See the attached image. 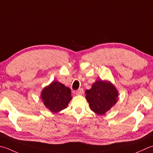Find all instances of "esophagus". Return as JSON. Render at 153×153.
<instances>
[{
	"label": "esophagus",
	"instance_id": "obj_1",
	"mask_svg": "<svg viewBox=\"0 0 153 153\" xmlns=\"http://www.w3.org/2000/svg\"><path fill=\"white\" fill-rule=\"evenodd\" d=\"M83 94V89L82 88H79L76 91L77 95H82Z\"/></svg>",
	"mask_w": 153,
	"mask_h": 153
}]
</instances>
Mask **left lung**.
I'll list each match as a JSON object with an SVG mask.
<instances>
[{"mask_svg": "<svg viewBox=\"0 0 153 153\" xmlns=\"http://www.w3.org/2000/svg\"><path fill=\"white\" fill-rule=\"evenodd\" d=\"M85 94L91 109L98 115L105 114L117 101L116 88L111 83L102 80L96 81Z\"/></svg>", "mask_w": 153, "mask_h": 153, "instance_id": "left-lung-1", "label": "left lung"}]
</instances>
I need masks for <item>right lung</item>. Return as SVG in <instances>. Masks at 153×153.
Listing matches in <instances>:
<instances>
[{
    "label": "right lung",
    "mask_w": 153,
    "mask_h": 153,
    "mask_svg": "<svg viewBox=\"0 0 153 153\" xmlns=\"http://www.w3.org/2000/svg\"><path fill=\"white\" fill-rule=\"evenodd\" d=\"M41 97L45 106L53 113L66 108L72 98L70 89L56 81L43 89Z\"/></svg>",
    "instance_id": "1"
}]
</instances>
